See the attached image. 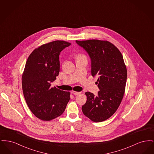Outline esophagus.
I'll list each match as a JSON object with an SVG mask.
<instances>
[{"label":"esophagus","instance_id":"1","mask_svg":"<svg viewBox=\"0 0 154 154\" xmlns=\"http://www.w3.org/2000/svg\"><path fill=\"white\" fill-rule=\"evenodd\" d=\"M72 94L74 95H79V94H80L81 92H77V91H72Z\"/></svg>","mask_w":154,"mask_h":154}]
</instances>
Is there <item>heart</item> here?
<instances>
[{
    "label": "heart",
    "instance_id": "obj_1",
    "mask_svg": "<svg viewBox=\"0 0 154 154\" xmlns=\"http://www.w3.org/2000/svg\"><path fill=\"white\" fill-rule=\"evenodd\" d=\"M84 57L82 54H79L77 55V58H80V57Z\"/></svg>",
    "mask_w": 154,
    "mask_h": 154
}]
</instances>
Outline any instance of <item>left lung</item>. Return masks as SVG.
Instances as JSON below:
<instances>
[{
    "label": "left lung",
    "instance_id": "8db88e82",
    "mask_svg": "<svg viewBox=\"0 0 154 154\" xmlns=\"http://www.w3.org/2000/svg\"><path fill=\"white\" fill-rule=\"evenodd\" d=\"M91 59V73L97 75V95L85 92L87 102L82 106L84 114L95 122L104 121L117 110L124 95L127 69L123 56L114 44L107 40H76Z\"/></svg>",
    "mask_w": 154,
    "mask_h": 154
}]
</instances>
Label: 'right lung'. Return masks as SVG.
Instances as JSON below:
<instances>
[{"mask_svg":"<svg viewBox=\"0 0 154 154\" xmlns=\"http://www.w3.org/2000/svg\"><path fill=\"white\" fill-rule=\"evenodd\" d=\"M70 45L63 40L43 44L26 60L22 75L23 94L30 111L42 121L61 116L70 99V92L51 87L60 71V52Z\"/></svg>","mask_w":154,"mask_h":154,"instance_id":"obj_1","label":"right lung"}]
</instances>
